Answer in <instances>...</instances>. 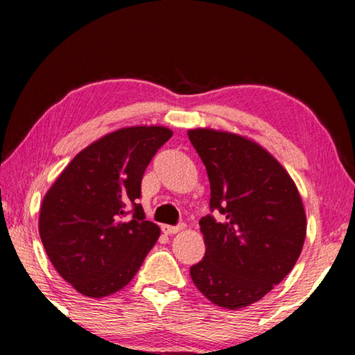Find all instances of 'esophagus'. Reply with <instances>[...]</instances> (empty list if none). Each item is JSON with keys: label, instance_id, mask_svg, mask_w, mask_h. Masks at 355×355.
<instances>
[{"label": "esophagus", "instance_id": "esophagus-1", "mask_svg": "<svg viewBox=\"0 0 355 355\" xmlns=\"http://www.w3.org/2000/svg\"><path fill=\"white\" fill-rule=\"evenodd\" d=\"M183 228H184V224L163 225V227H161V230H163V233H166V235H173V233H178L180 230H183Z\"/></svg>", "mask_w": 355, "mask_h": 355}]
</instances>
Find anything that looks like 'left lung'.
Instances as JSON below:
<instances>
[{"instance_id":"8db88e82","label":"left lung","mask_w":355,"mask_h":355,"mask_svg":"<svg viewBox=\"0 0 355 355\" xmlns=\"http://www.w3.org/2000/svg\"><path fill=\"white\" fill-rule=\"evenodd\" d=\"M189 141L207 167L211 199L199 220L205 257L191 279L219 307H248L279 285L305 241V211L296 184L271 153L248 137L197 128Z\"/></svg>"}]
</instances>
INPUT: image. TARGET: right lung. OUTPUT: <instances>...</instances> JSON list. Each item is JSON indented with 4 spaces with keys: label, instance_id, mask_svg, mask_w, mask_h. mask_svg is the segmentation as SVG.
I'll return each mask as SVG.
<instances>
[{
    "label": "right lung",
    "instance_id": "1",
    "mask_svg": "<svg viewBox=\"0 0 355 355\" xmlns=\"http://www.w3.org/2000/svg\"><path fill=\"white\" fill-rule=\"evenodd\" d=\"M172 137L164 127L114 131L81 150L44 197L39 233L59 275L87 297L122 290L159 238L146 220L141 182ZM133 207V210H130ZM131 212L134 218L125 220Z\"/></svg>",
    "mask_w": 355,
    "mask_h": 355
}]
</instances>
